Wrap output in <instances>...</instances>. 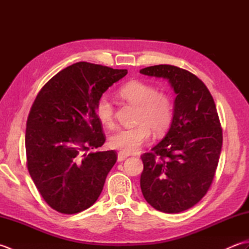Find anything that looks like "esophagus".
Here are the masks:
<instances>
[{"label": "esophagus", "mask_w": 249, "mask_h": 249, "mask_svg": "<svg viewBox=\"0 0 249 249\" xmlns=\"http://www.w3.org/2000/svg\"><path fill=\"white\" fill-rule=\"evenodd\" d=\"M127 156H128V155H126V154H124V153L120 152L119 154H118V161H123V160H125L126 158H127Z\"/></svg>", "instance_id": "34e87169"}]
</instances>
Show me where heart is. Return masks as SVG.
<instances>
[{"label": "heart", "mask_w": 249, "mask_h": 249, "mask_svg": "<svg viewBox=\"0 0 249 249\" xmlns=\"http://www.w3.org/2000/svg\"><path fill=\"white\" fill-rule=\"evenodd\" d=\"M122 99L138 107L136 124L133 128L120 129L110 137L111 147L125 154L139 151L150 141L152 131L163 133L170 126L173 118V104L168 94L158 92L150 83L143 81H130L119 91ZM98 120L108 127L114 124L115 109L107 96H102L96 104Z\"/></svg>", "instance_id": "b5f03b06"}]
</instances>
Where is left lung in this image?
Segmentation results:
<instances>
[{
    "mask_svg": "<svg viewBox=\"0 0 249 249\" xmlns=\"http://www.w3.org/2000/svg\"><path fill=\"white\" fill-rule=\"evenodd\" d=\"M140 73L167 79L177 94L168 133L141 156V192L157 211L183 212L204 197L214 178L223 145L217 110L208 88L192 72L163 64Z\"/></svg>",
    "mask_w": 249,
    "mask_h": 249,
    "instance_id": "left-lung-1",
    "label": "left lung"
}]
</instances>
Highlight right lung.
<instances>
[{
    "mask_svg": "<svg viewBox=\"0 0 249 249\" xmlns=\"http://www.w3.org/2000/svg\"><path fill=\"white\" fill-rule=\"evenodd\" d=\"M126 73L78 62L52 77L34 100L26 122V163L41 197L57 212H81L102 193L118 155L88 153L106 140L96 104Z\"/></svg>",
    "mask_w": 249,
    "mask_h": 249,
    "instance_id": "add662e5",
    "label": "right lung"
}]
</instances>
